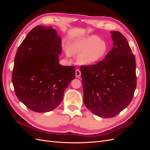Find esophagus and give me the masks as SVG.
Wrapping results in <instances>:
<instances>
[{
  "mask_svg": "<svg viewBox=\"0 0 150 150\" xmlns=\"http://www.w3.org/2000/svg\"><path fill=\"white\" fill-rule=\"evenodd\" d=\"M81 71L78 69H77L76 70V78H79L81 77Z\"/></svg>",
  "mask_w": 150,
  "mask_h": 150,
  "instance_id": "esophagus-1",
  "label": "esophagus"
}]
</instances>
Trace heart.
Instances as JSON below:
<instances>
[{
	"label": "heart",
	"instance_id": "1",
	"mask_svg": "<svg viewBox=\"0 0 150 150\" xmlns=\"http://www.w3.org/2000/svg\"><path fill=\"white\" fill-rule=\"evenodd\" d=\"M72 51L79 54L78 61L80 64L90 65L96 63L106 55L108 46L106 42L95 35H91L75 42ZM69 55V52H67Z\"/></svg>",
	"mask_w": 150,
	"mask_h": 150
}]
</instances>
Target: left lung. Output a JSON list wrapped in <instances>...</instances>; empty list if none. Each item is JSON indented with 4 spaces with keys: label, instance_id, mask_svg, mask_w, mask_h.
<instances>
[{
    "label": "left lung",
    "instance_id": "1",
    "mask_svg": "<svg viewBox=\"0 0 150 150\" xmlns=\"http://www.w3.org/2000/svg\"><path fill=\"white\" fill-rule=\"evenodd\" d=\"M113 47L96 64L81 66L84 105L94 115L115 117L131 102L137 88L136 61L125 36L112 31Z\"/></svg>",
    "mask_w": 150,
    "mask_h": 150
}]
</instances>
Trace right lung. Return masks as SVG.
<instances>
[{
  "mask_svg": "<svg viewBox=\"0 0 150 150\" xmlns=\"http://www.w3.org/2000/svg\"><path fill=\"white\" fill-rule=\"evenodd\" d=\"M61 52L56 30L42 25L32 29L18 48L12 81L17 98L32 111L54 110L75 78L74 66L59 64Z\"/></svg>",
  "mask_w": 150,
  "mask_h": 150,
  "instance_id": "obj_1",
  "label": "right lung"
}]
</instances>
